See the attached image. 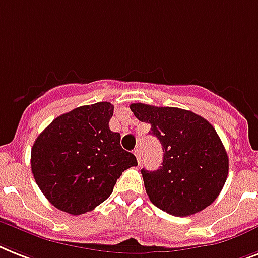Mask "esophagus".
Listing matches in <instances>:
<instances>
[{
    "mask_svg": "<svg viewBox=\"0 0 258 258\" xmlns=\"http://www.w3.org/2000/svg\"><path fill=\"white\" fill-rule=\"evenodd\" d=\"M134 155L136 156V160H138V163H140V150L139 148H136V150L134 151Z\"/></svg>",
    "mask_w": 258,
    "mask_h": 258,
    "instance_id": "obj_1",
    "label": "esophagus"
}]
</instances>
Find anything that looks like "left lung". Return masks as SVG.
I'll list each match as a JSON object with an SVG mask.
<instances>
[{
    "label": "left lung",
    "mask_w": 258,
    "mask_h": 258,
    "mask_svg": "<svg viewBox=\"0 0 258 258\" xmlns=\"http://www.w3.org/2000/svg\"><path fill=\"white\" fill-rule=\"evenodd\" d=\"M140 122L163 147L162 167L142 169L151 203L172 216H190L212 204L229 169L227 151L213 125L192 111L133 103Z\"/></svg>",
    "instance_id": "1"
}]
</instances>
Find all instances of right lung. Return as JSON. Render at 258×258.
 Listing matches in <instances>:
<instances>
[{
	"label": "right lung",
	"mask_w": 258,
	"mask_h": 258,
	"mask_svg": "<svg viewBox=\"0 0 258 258\" xmlns=\"http://www.w3.org/2000/svg\"><path fill=\"white\" fill-rule=\"evenodd\" d=\"M110 102L81 106L60 115L35 139L31 172L55 208L70 215L90 212L112 194L116 180L136 158L108 127Z\"/></svg>",
	"instance_id": "right-lung-1"
}]
</instances>
